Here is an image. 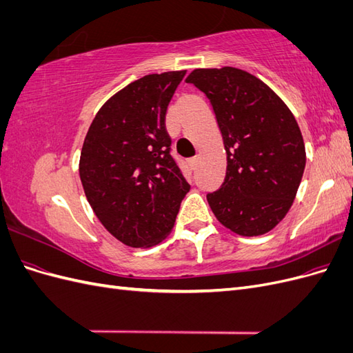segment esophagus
Listing matches in <instances>:
<instances>
[{
	"mask_svg": "<svg viewBox=\"0 0 353 353\" xmlns=\"http://www.w3.org/2000/svg\"><path fill=\"white\" fill-rule=\"evenodd\" d=\"M188 165H190V168H191V169L196 170V169H197V166H199V159H197V157L190 159V160H188Z\"/></svg>",
	"mask_w": 353,
	"mask_h": 353,
	"instance_id": "1",
	"label": "esophagus"
}]
</instances>
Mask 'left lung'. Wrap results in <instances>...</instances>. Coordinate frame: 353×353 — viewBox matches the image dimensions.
Listing matches in <instances>:
<instances>
[{
    "mask_svg": "<svg viewBox=\"0 0 353 353\" xmlns=\"http://www.w3.org/2000/svg\"><path fill=\"white\" fill-rule=\"evenodd\" d=\"M215 112L227 153V174L208 194L223 227L253 237L271 231L292 208L306 163L302 132L268 85L236 68L188 74Z\"/></svg>",
    "mask_w": 353,
    "mask_h": 353,
    "instance_id": "left-lung-1",
    "label": "left lung"
}]
</instances>
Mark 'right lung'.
Listing matches in <instances>:
<instances>
[{
	"mask_svg": "<svg viewBox=\"0 0 353 353\" xmlns=\"http://www.w3.org/2000/svg\"><path fill=\"white\" fill-rule=\"evenodd\" d=\"M185 70L153 73L103 104L85 137L79 176L95 216L131 248H150L174 228L190 191L166 132L168 104Z\"/></svg>",
	"mask_w": 353,
	"mask_h": 353,
	"instance_id": "add662e5",
	"label": "right lung"
}]
</instances>
